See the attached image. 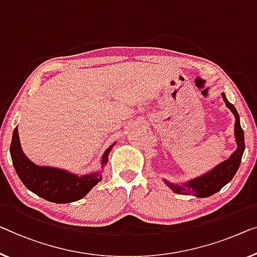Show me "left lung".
Masks as SVG:
<instances>
[{
  "instance_id": "left-lung-1",
  "label": "left lung",
  "mask_w": 257,
  "mask_h": 257,
  "mask_svg": "<svg viewBox=\"0 0 257 257\" xmlns=\"http://www.w3.org/2000/svg\"><path fill=\"white\" fill-rule=\"evenodd\" d=\"M225 104L232 110V113L235 116V124H234V134L235 141L238 144V149L234 153L229 157L227 160H225L219 165L216 166L204 175L194 180H190L183 185H173V183L165 181L166 185L174 191V193L180 195H194L196 197H208L211 196L214 193L219 191L223 187L228 183L234 177L236 171L240 166L241 158H242L244 151V135L243 130L240 125L239 114L236 112L235 107L227 100L225 93H221Z\"/></svg>"
}]
</instances>
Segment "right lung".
<instances>
[{
  "label": "right lung",
  "instance_id": "obj_1",
  "mask_svg": "<svg viewBox=\"0 0 257 257\" xmlns=\"http://www.w3.org/2000/svg\"><path fill=\"white\" fill-rule=\"evenodd\" d=\"M112 147L107 149L102 156V165L108 162V153ZM10 153L15 170L26 188L49 202L70 203L78 201L102 179L100 173L77 177L59 168L33 164L23 153L17 127L13 134Z\"/></svg>",
  "mask_w": 257,
  "mask_h": 257
}]
</instances>
